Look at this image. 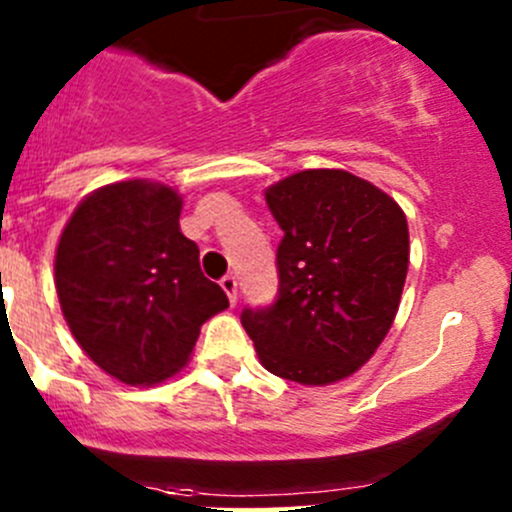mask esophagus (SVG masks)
<instances>
[{"label":"esophagus","mask_w":512,"mask_h":512,"mask_svg":"<svg viewBox=\"0 0 512 512\" xmlns=\"http://www.w3.org/2000/svg\"><path fill=\"white\" fill-rule=\"evenodd\" d=\"M220 287L225 289V294L230 297V302L235 304L237 302V280H235V275H225L223 280H220Z\"/></svg>","instance_id":"esophagus-1"}]
</instances>
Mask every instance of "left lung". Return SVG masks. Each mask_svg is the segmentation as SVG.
Wrapping results in <instances>:
<instances>
[{"label":"left lung","mask_w":512,"mask_h":512,"mask_svg":"<svg viewBox=\"0 0 512 512\" xmlns=\"http://www.w3.org/2000/svg\"><path fill=\"white\" fill-rule=\"evenodd\" d=\"M280 223V292L242 309L262 366L304 386L352 376L384 342L409 272V225L394 198L347 170H302L265 193Z\"/></svg>","instance_id":"left-lung-1"}]
</instances>
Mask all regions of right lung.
Here are the masks:
<instances>
[{
  "label": "right lung",
  "mask_w": 512,
  "mask_h": 512,
  "mask_svg": "<svg viewBox=\"0 0 512 512\" xmlns=\"http://www.w3.org/2000/svg\"><path fill=\"white\" fill-rule=\"evenodd\" d=\"M183 198L151 180L86 195L54 260L61 312L79 347L113 379L151 386L180 371L203 322L227 309L180 232Z\"/></svg>",
  "instance_id": "obj_1"
}]
</instances>
